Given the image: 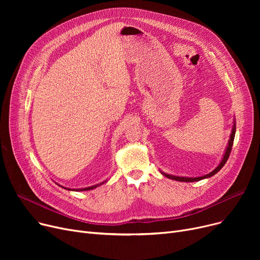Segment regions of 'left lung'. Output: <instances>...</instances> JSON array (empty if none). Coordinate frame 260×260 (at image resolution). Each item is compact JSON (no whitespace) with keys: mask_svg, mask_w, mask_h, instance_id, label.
Masks as SVG:
<instances>
[{"mask_svg":"<svg viewBox=\"0 0 260 260\" xmlns=\"http://www.w3.org/2000/svg\"><path fill=\"white\" fill-rule=\"evenodd\" d=\"M235 133H236V123L234 121V125H233V129H232V134L230 136V140H229V143H228V147L225 149V153L223 155V158L221 160V162L219 163V166H218L213 172H211L210 174L208 175H204V176H201V177H195V178H188V177H178V176H173V175H169V174H166V173H162L163 176L168 177V178L170 179H173V180H177V181H182V182H194V181H199V180H202L204 178H210V177L214 176L216 173L219 172L223 166L225 165L226 160L229 159L230 157V154H231V151H232V146H233V142H234V138H235Z\"/></svg>","mask_w":260,"mask_h":260,"instance_id":"1","label":"left lung"}]
</instances>
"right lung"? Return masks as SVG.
<instances>
[{"label": "right lung", "mask_w": 260, "mask_h": 260, "mask_svg": "<svg viewBox=\"0 0 260 260\" xmlns=\"http://www.w3.org/2000/svg\"><path fill=\"white\" fill-rule=\"evenodd\" d=\"M104 182H106V181H104ZM104 182H102V183H104ZM102 183H100V184H102ZM100 184H95V185H92V186H88V187H84V188H78V189H72V188H67V187H64V186H62V187L66 188V189H70V190H89V189L95 188V187H97V186H99Z\"/></svg>", "instance_id": "right-lung-1"}]
</instances>
